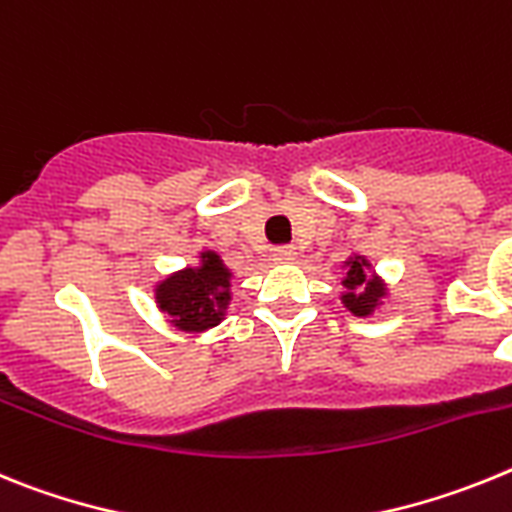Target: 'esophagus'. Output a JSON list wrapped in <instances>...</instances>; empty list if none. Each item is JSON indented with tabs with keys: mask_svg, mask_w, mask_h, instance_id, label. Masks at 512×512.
<instances>
[{
	"mask_svg": "<svg viewBox=\"0 0 512 512\" xmlns=\"http://www.w3.org/2000/svg\"><path fill=\"white\" fill-rule=\"evenodd\" d=\"M296 260V250L293 247H278L273 250V262H291Z\"/></svg>",
	"mask_w": 512,
	"mask_h": 512,
	"instance_id": "obj_1",
	"label": "esophagus"
}]
</instances>
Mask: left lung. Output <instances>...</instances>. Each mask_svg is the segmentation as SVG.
I'll list each match as a JSON object with an SVG mask.
<instances>
[{"mask_svg":"<svg viewBox=\"0 0 512 512\" xmlns=\"http://www.w3.org/2000/svg\"><path fill=\"white\" fill-rule=\"evenodd\" d=\"M345 293L340 299L345 309L355 317H368L373 309H379L386 296V283L379 275L371 273V262L363 255H353L345 260V278H342Z\"/></svg>","mask_w":512,"mask_h":512,"instance_id":"left-lung-1","label":"left lung"}]
</instances>
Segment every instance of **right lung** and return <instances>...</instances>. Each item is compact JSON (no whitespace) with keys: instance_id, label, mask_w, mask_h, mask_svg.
I'll list each match as a JSON object with an SVG mask.
<instances>
[{"instance_id":"1","label":"right lung","mask_w":512,"mask_h":512,"mask_svg":"<svg viewBox=\"0 0 512 512\" xmlns=\"http://www.w3.org/2000/svg\"><path fill=\"white\" fill-rule=\"evenodd\" d=\"M159 309L177 330L206 332L226 317L231 301V270L216 252H201L195 268L177 270L154 288Z\"/></svg>"}]
</instances>
